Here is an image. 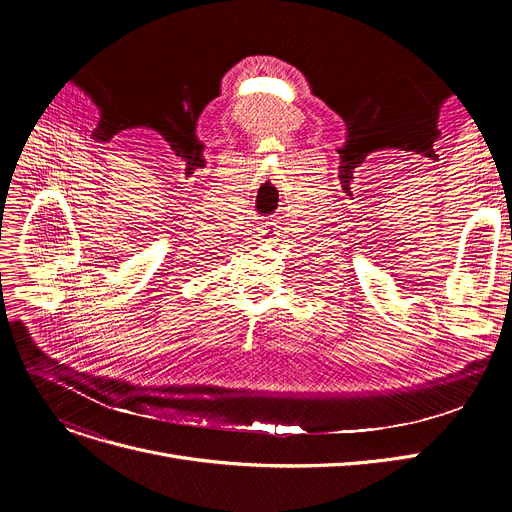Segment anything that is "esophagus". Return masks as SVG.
Segmentation results:
<instances>
[{
    "label": "esophagus",
    "mask_w": 512,
    "mask_h": 512,
    "mask_svg": "<svg viewBox=\"0 0 512 512\" xmlns=\"http://www.w3.org/2000/svg\"><path fill=\"white\" fill-rule=\"evenodd\" d=\"M261 232H263V236H265L267 240H272V238H274V234H276L274 230H261Z\"/></svg>",
    "instance_id": "1"
}]
</instances>
